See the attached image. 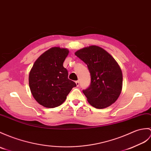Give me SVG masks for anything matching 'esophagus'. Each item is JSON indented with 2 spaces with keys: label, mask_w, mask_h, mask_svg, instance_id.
I'll return each mask as SVG.
<instances>
[{
  "label": "esophagus",
  "mask_w": 151,
  "mask_h": 151,
  "mask_svg": "<svg viewBox=\"0 0 151 151\" xmlns=\"http://www.w3.org/2000/svg\"><path fill=\"white\" fill-rule=\"evenodd\" d=\"M75 83H76V86H77V87H78V86H79V85H80V82H79L78 80H77V81H76V82H75Z\"/></svg>",
  "instance_id": "34e87169"
}]
</instances>
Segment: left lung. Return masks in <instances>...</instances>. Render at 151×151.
I'll list each match as a JSON object with an SVG mask.
<instances>
[{
  "instance_id": "8db88e82",
  "label": "left lung",
  "mask_w": 151,
  "mask_h": 151,
  "mask_svg": "<svg viewBox=\"0 0 151 151\" xmlns=\"http://www.w3.org/2000/svg\"><path fill=\"white\" fill-rule=\"evenodd\" d=\"M75 55L85 63L91 75V83L83 93L94 107L104 109L114 104L122 88V70L114 58L96 45L81 49Z\"/></svg>"
}]
</instances>
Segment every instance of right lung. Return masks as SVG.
<instances>
[{"label":"right lung","mask_w":151,"mask_h":151,"mask_svg":"<svg viewBox=\"0 0 151 151\" xmlns=\"http://www.w3.org/2000/svg\"><path fill=\"white\" fill-rule=\"evenodd\" d=\"M69 53L67 49L52 47L34 63L29 75V85L34 99L44 107L54 108L65 100L76 84L68 78L63 66Z\"/></svg>","instance_id":"right-lung-1"}]
</instances>
